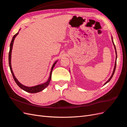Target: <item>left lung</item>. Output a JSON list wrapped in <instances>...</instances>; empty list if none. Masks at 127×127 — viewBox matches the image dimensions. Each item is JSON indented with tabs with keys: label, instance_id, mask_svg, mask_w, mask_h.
<instances>
[{
	"label": "left lung",
	"instance_id": "8db88e82",
	"mask_svg": "<svg viewBox=\"0 0 127 127\" xmlns=\"http://www.w3.org/2000/svg\"><path fill=\"white\" fill-rule=\"evenodd\" d=\"M111 39H112V42H113V46H114V47H115V50H116V59H117V51H116V47H115V44H114V43H113V40H112V37H111ZM116 64H117V62H116H116H115V67H114V69H113V72H112V75H111V76L110 77V78H109V79L105 83V84H104V85H106L107 83H108L109 81H110V80H111V79L112 78V77H113V75H114V73H115V70H116Z\"/></svg>",
	"mask_w": 127,
	"mask_h": 127
}]
</instances>
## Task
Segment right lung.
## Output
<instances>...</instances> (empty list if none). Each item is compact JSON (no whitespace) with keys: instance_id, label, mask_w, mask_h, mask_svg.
<instances>
[{"instance_id":"1","label":"right lung","mask_w":127,"mask_h":127,"mask_svg":"<svg viewBox=\"0 0 127 127\" xmlns=\"http://www.w3.org/2000/svg\"><path fill=\"white\" fill-rule=\"evenodd\" d=\"M18 34V32L16 34H15V35L13 36L12 39L11 40V43H10V50H9V67H10V71L12 73V75L13 78H14V79L16 83L17 84L20 88L21 89H22L23 90L28 92V93H38V92H40L42 90H43L44 89H45L46 87L49 85V82L51 80V74H52V70H53L54 67H55V65L57 63V62H56L53 65H52V68H51V71H50V76L49 78L48 79V81L44 83V84H42L41 85H39L36 86H33V87H26L25 86H24L23 85H22L18 81V80L15 77V75H14V73L12 71V68H11V51H12V46H13V43H14V41L15 40V38H16V37L17 36V34Z\"/></svg>"}]
</instances>
